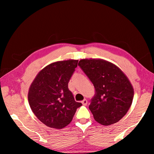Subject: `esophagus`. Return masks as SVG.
<instances>
[{"label":"esophagus","mask_w":154,"mask_h":154,"mask_svg":"<svg viewBox=\"0 0 154 154\" xmlns=\"http://www.w3.org/2000/svg\"><path fill=\"white\" fill-rule=\"evenodd\" d=\"M82 103L83 104V105H84V106H86L88 105V100H86V99H84V100H83Z\"/></svg>","instance_id":"esophagus-1"}]
</instances>
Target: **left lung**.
Here are the masks:
<instances>
[{
  "mask_svg": "<svg viewBox=\"0 0 154 154\" xmlns=\"http://www.w3.org/2000/svg\"><path fill=\"white\" fill-rule=\"evenodd\" d=\"M78 65L93 83L95 95L90 110L99 124L109 126L119 122L130 109L134 89L120 69L101 59H82Z\"/></svg>",
  "mask_w": 154,
  "mask_h": 154,
  "instance_id": "8db88e82",
  "label": "left lung"
}]
</instances>
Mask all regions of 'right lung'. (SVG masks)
Masks as SVG:
<instances>
[{"label": "right lung", "mask_w": 154, "mask_h": 154, "mask_svg": "<svg viewBox=\"0 0 154 154\" xmlns=\"http://www.w3.org/2000/svg\"><path fill=\"white\" fill-rule=\"evenodd\" d=\"M77 60L58 61L48 65L38 72L28 91V103L34 114L47 126L61 129L71 123L77 108L68 83Z\"/></svg>", "instance_id": "add662e5"}]
</instances>
